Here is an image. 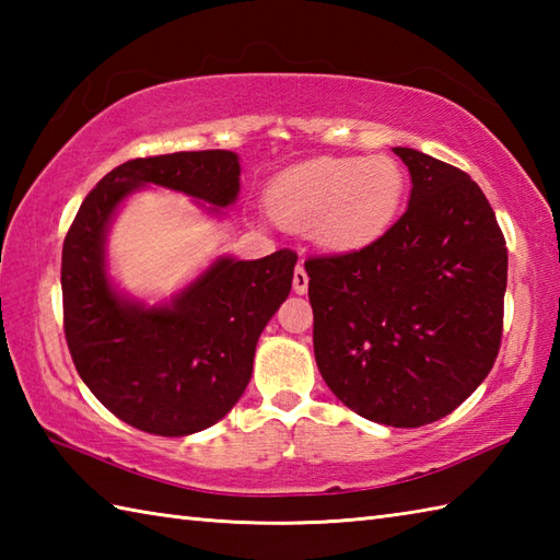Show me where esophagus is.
Segmentation results:
<instances>
[{
    "instance_id": "1",
    "label": "esophagus",
    "mask_w": 560,
    "mask_h": 560,
    "mask_svg": "<svg viewBox=\"0 0 560 560\" xmlns=\"http://www.w3.org/2000/svg\"><path fill=\"white\" fill-rule=\"evenodd\" d=\"M307 281H311V279H307V271L303 269V265L295 267L293 269V291L299 293V295H303L307 291Z\"/></svg>"
}]
</instances>
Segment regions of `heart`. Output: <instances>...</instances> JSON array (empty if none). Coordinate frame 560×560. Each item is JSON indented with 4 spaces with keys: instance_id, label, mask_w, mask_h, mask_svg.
<instances>
[{
    "instance_id": "heart-1",
    "label": "heart",
    "mask_w": 560,
    "mask_h": 560,
    "mask_svg": "<svg viewBox=\"0 0 560 560\" xmlns=\"http://www.w3.org/2000/svg\"><path fill=\"white\" fill-rule=\"evenodd\" d=\"M407 175L389 156H319L273 177L271 217L293 233H311L329 253H355L395 225Z\"/></svg>"
}]
</instances>
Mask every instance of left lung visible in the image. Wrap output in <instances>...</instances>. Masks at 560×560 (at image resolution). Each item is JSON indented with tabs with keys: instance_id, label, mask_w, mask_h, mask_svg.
<instances>
[{
	"instance_id": "obj_1",
	"label": "left lung",
	"mask_w": 560,
	"mask_h": 560,
	"mask_svg": "<svg viewBox=\"0 0 560 560\" xmlns=\"http://www.w3.org/2000/svg\"><path fill=\"white\" fill-rule=\"evenodd\" d=\"M407 211L371 247L305 259L315 361L368 421L443 419L491 373L503 337L508 247L471 177L416 149Z\"/></svg>"
}]
</instances>
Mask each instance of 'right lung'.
<instances>
[{
	"instance_id": "add662e5",
	"label": "right lung",
	"mask_w": 560,
	"mask_h": 560,
	"mask_svg": "<svg viewBox=\"0 0 560 560\" xmlns=\"http://www.w3.org/2000/svg\"><path fill=\"white\" fill-rule=\"evenodd\" d=\"M233 151H177L117 165L91 189L62 247L65 337L83 383L105 409L144 433L205 431L241 399L255 347L289 299L299 255L217 259L171 305L122 301L105 277L103 241L115 207L139 185L231 205L241 189Z\"/></svg>"
}]
</instances>
